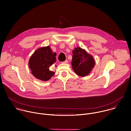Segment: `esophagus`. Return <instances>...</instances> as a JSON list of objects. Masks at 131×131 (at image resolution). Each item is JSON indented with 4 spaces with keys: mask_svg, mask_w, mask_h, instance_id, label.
Segmentation results:
<instances>
[{
    "mask_svg": "<svg viewBox=\"0 0 131 131\" xmlns=\"http://www.w3.org/2000/svg\"><path fill=\"white\" fill-rule=\"evenodd\" d=\"M62 63H65V64H66V63H68V60H65V61H64V62H62Z\"/></svg>",
    "mask_w": 131,
    "mask_h": 131,
    "instance_id": "1",
    "label": "esophagus"
}]
</instances>
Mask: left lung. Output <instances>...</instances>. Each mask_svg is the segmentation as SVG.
<instances>
[{
    "mask_svg": "<svg viewBox=\"0 0 131 131\" xmlns=\"http://www.w3.org/2000/svg\"><path fill=\"white\" fill-rule=\"evenodd\" d=\"M72 54L71 65L74 71L80 76L88 75L95 65V61L92 56L79 47L73 50Z\"/></svg>",
    "mask_w": 131,
    "mask_h": 131,
    "instance_id": "obj_1",
    "label": "left lung"
}]
</instances>
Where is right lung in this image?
<instances>
[{
  "mask_svg": "<svg viewBox=\"0 0 131 131\" xmlns=\"http://www.w3.org/2000/svg\"><path fill=\"white\" fill-rule=\"evenodd\" d=\"M55 53H53L49 46L37 49L29 61V67L33 75L42 81L49 80L54 74L49 67L56 62Z\"/></svg>",
  "mask_w": 131,
  "mask_h": 131,
  "instance_id": "1",
  "label": "right lung"
}]
</instances>
